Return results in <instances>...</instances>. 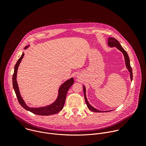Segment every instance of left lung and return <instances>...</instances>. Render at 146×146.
Here are the masks:
<instances>
[{
    "label": "left lung",
    "mask_w": 146,
    "mask_h": 146,
    "mask_svg": "<svg viewBox=\"0 0 146 146\" xmlns=\"http://www.w3.org/2000/svg\"><path fill=\"white\" fill-rule=\"evenodd\" d=\"M108 46L110 48H113V47H116L119 51H120L123 55L124 57V59H125V66L126 68L127 69V70H128V72H129V76H130V78H131V81H132V78H133V74H132V70L130 65V59L129 58V56L127 54V52H126V51L121 46V44L119 43V41L115 39L114 37H109L108 38ZM83 91H84V99H85V101L86 103L87 104V106L88 107V108L94 112H96V113H102V112H108V111H112L113 110H108V111H101L99 110L96 108H95L94 107H93L91 104L89 103L87 98V95H86V87L83 85Z\"/></svg>",
    "instance_id": "left-lung-1"
}]
</instances>
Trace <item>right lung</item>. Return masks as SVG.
Wrapping results in <instances>:
<instances>
[{"mask_svg":"<svg viewBox=\"0 0 146 146\" xmlns=\"http://www.w3.org/2000/svg\"><path fill=\"white\" fill-rule=\"evenodd\" d=\"M29 44L25 47L24 50L27 49L29 47ZM24 56V52H23L21 56L19 58V59L17 62V63L14 67V72L13 76V86L14 90L15 93L16 94L17 98L18 100L24 109L25 110L32 112V113L39 115H50L52 114H55L59 113L60 110H62L65 105V102L66 100V96L67 95V92L70 87L73 85L74 83V79L73 77L67 80L64 83L60 86L58 91V95L56 99L50 105L41 106L38 108H31L28 106L26 103L25 102L24 100L21 96V95L20 94L18 85L17 81V75L18 72V68L19 66V64L21 62Z\"/></svg>","mask_w":146,"mask_h":146,"instance_id":"right-lung-1","label":"right lung"}]
</instances>
